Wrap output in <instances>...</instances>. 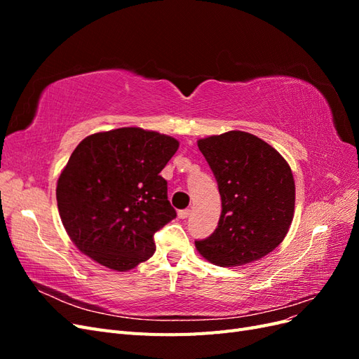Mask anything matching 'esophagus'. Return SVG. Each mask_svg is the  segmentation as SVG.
I'll return each instance as SVG.
<instances>
[{"mask_svg": "<svg viewBox=\"0 0 359 359\" xmlns=\"http://www.w3.org/2000/svg\"><path fill=\"white\" fill-rule=\"evenodd\" d=\"M189 214H190V210H189V208L180 210V211H178V217H180V219H187Z\"/></svg>", "mask_w": 359, "mask_h": 359, "instance_id": "1", "label": "esophagus"}]
</instances>
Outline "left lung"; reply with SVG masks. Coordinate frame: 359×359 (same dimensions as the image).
I'll use <instances>...</instances> for the list:
<instances>
[{"instance_id":"1","label":"left lung","mask_w":359,"mask_h":359,"mask_svg":"<svg viewBox=\"0 0 359 359\" xmlns=\"http://www.w3.org/2000/svg\"><path fill=\"white\" fill-rule=\"evenodd\" d=\"M222 196L219 226L198 252L219 266L266 256L285 240L295 210V181L273 147L240 130L198 140Z\"/></svg>"}]
</instances>
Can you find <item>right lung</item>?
Returning a JSON list of instances; mask_svg holds the SVG:
<instances>
[{
    "mask_svg": "<svg viewBox=\"0 0 359 359\" xmlns=\"http://www.w3.org/2000/svg\"><path fill=\"white\" fill-rule=\"evenodd\" d=\"M177 139L137 127L85 137L57 184L70 240L97 264L128 271L156 252L154 233L177 217L160 175Z\"/></svg>",
    "mask_w": 359,
    "mask_h": 359,
    "instance_id": "right-lung-1",
    "label": "right lung"
}]
</instances>
